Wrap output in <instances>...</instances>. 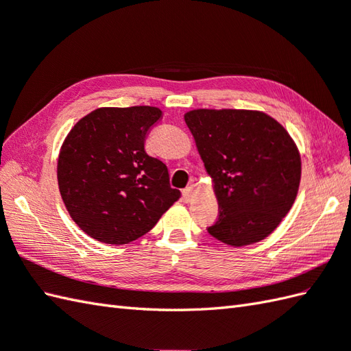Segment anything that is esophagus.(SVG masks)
Wrapping results in <instances>:
<instances>
[{"instance_id": "esophagus-1", "label": "esophagus", "mask_w": 351, "mask_h": 351, "mask_svg": "<svg viewBox=\"0 0 351 351\" xmlns=\"http://www.w3.org/2000/svg\"><path fill=\"white\" fill-rule=\"evenodd\" d=\"M191 197H193V189H191V186H186V189L182 190V200L190 202Z\"/></svg>"}]
</instances>
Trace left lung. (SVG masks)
Listing matches in <instances>:
<instances>
[{
  "label": "left lung",
  "instance_id": "left-lung-1",
  "mask_svg": "<svg viewBox=\"0 0 351 351\" xmlns=\"http://www.w3.org/2000/svg\"><path fill=\"white\" fill-rule=\"evenodd\" d=\"M200 157L215 182L218 221L209 234L232 247L271 234L287 215L300 181V157L274 118L252 110L185 113Z\"/></svg>",
  "mask_w": 351,
  "mask_h": 351
}]
</instances>
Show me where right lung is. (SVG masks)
Instances as JSON below:
<instances>
[{
	"label": "right lung",
	"mask_w": 351,
	"mask_h": 351,
	"mask_svg": "<svg viewBox=\"0 0 351 351\" xmlns=\"http://www.w3.org/2000/svg\"><path fill=\"white\" fill-rule=\"evenodd\" d=\"M160 117L149 106L97 109L64 141L60 193L73 221L91 238L113 245L136 241L181 197L167 166L145 151L146 133Z\"/></svg>",
	"instance_id": "1"
}]
</instances>
